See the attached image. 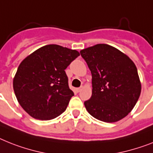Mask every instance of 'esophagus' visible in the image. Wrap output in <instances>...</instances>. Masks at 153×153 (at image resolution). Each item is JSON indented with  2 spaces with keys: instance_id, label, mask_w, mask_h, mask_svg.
<instances>
[{
  "instance_id": "34e87169",
  "label": "esophagus",
  "mask_w": 153,
  "mask_h": 153,
  "mask_svg": "<svg viewBox=\"0 0 153 153\" xmlns=\"http://www.w3.org/2000/svg\"><path fill=\"white\" fill-rule=\"evenodd\" d=\"M83 89V87H80V88H76V92H79L80 91Z\"/></svg>"
}]
</instances>
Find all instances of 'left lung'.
I'll return each mask as SVG.
<instances>
[{
    "instance_id": "left-lung-1",
    "label": "left lung",
    "mask_w": 153,
    "mask_h": 153,
    "mask_svg": "<svg viewBox=\"0 0 153 153\" xmlns=\"http://www.w3.org/2000/svg\"><path fill=\"white\" fill-rule=\"evenodd\" d=\"M92 75V95L84 102L88 112L97 120L113 123L124 118L137 103L141 82L129 57L105 44L80 51Z\"/></svg>"
}]
</instances>
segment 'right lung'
Segmentation results:
<instances>
[{"mask_svg": "<svg viewBox=\"0 0 153 153\" xmlns=\"http://www.w3.org/2000/svg\"><path fill=\"white\" fill-rule=\"evenodd\" d=\"M79 55L60 45L41 47L26 57L18 68L13 88L20 105L40 120L59 117L74 96L65 69Z\"/></svg>", "mask_w": 153, "mask_h": 153, "instance_id": "right-lung-1", "label": "right lung"}]
</instances>
